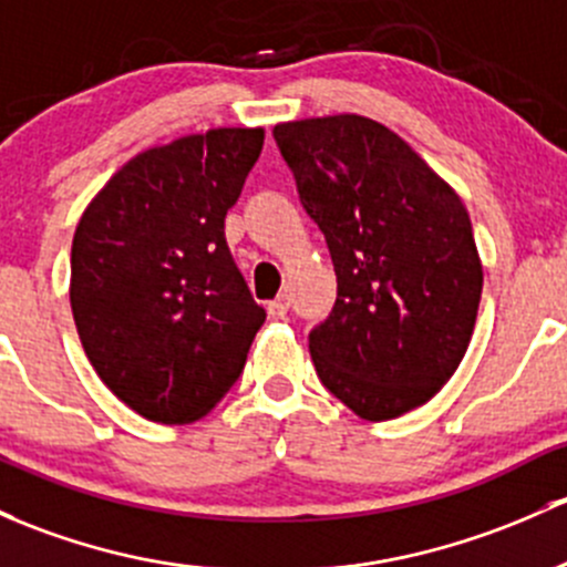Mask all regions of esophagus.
I'll list each match as a JSON object with an SVG mask.
<instances>
[{"instance_id":"obj_1","label":"esophagus","mask_w":567,"mask_h":567,"mask_svg":"<svg viewBox=\"0 0 567 567\" xmlns=\"http://www.w3.org/2000/svg\"><path fill=\"white\" fill-rule=\"evenodd\" d=\"M268 315H271L274 320H282L285 315H288V296H279V299L268 301Z\"/></svg>"}]
</instances>
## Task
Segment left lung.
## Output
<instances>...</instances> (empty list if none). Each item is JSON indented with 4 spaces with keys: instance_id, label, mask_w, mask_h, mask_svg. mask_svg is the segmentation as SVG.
Here are the masks:
<instances>
[{
    "instance_id": "1",
    "label": "left lung",
    "mask_w": 567,
    "mask_h": 567,
    "mask_svg": "<svg viewBox=\"0 0 567 567\" xmlns=\"http://www.w3.org/2000/svg\"><path fill=\"white\" fill-rule=\"evenodd\" d=\"M323 230L337 301L309 333L320 383L363 421L421 408L462 363L484 266L456 189L359 113L274 127Z\"/></svg>"
}]
</instances>
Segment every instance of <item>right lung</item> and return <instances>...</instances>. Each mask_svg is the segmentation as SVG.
I'll return each mask as SVG.
<instances>
[{"label":"right lung","instance_id":"1","mask_svg":"<svg viewBox=\"0 0 567 567\" xmlns=\"http://www.w3.org/2000/svg\"><path fill=\"white\" fill-rule=\"evenodd\" d=\"M264 127H217L135 154L81 214L70 307L86 359L130 410L193 424L230 391L264 326L225 214Z\"/></svg>","mask_w":567,"mask_h":567}]
</instances>
